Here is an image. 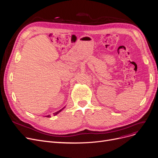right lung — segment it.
I'll return each instance as SVG.
<instances>
[{
	"label": "right lung",
	"instance_id": "obj_1",
	"mask_svg": "<svg viewBox=\"0 0 158 158\" xmlns=\"http://www.w3.org/2000/svg\"><path fill=\"white\" fill-rule=\"evenodd\" d=\"M64 108H62V109H60V110H58V111H57V112H55V113H53V115L56 116L57 114H58V113H59L60 112H61V111H62V109H64ZM46 117H48V118H49V117H51V116H50V115H48V116H46Z\"/></svg>",
	"mask_w": 158,
	"mask_h": 158
}]
</instances>
